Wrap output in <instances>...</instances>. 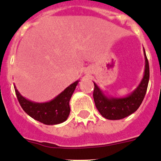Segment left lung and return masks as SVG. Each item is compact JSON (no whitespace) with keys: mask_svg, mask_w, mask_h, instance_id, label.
<instances>
[{"mask_svg":"<svg viewBox=\"0 0 161 161\" xmlns=\"http://www.w3.org/2000/svg\"><path fill=\"white\" fill-rule=\"evenodd\" d=\"M145 70L142 80L131 94L125 97H108L94 84V100L96 108L102 116L108 120H120L135 112L142 103L149 82V64L143 48Z\"/></svg>","mask_w":161,"mask_h":161,"instance_id":"obj_1","label":"left lung"}]
</instances>
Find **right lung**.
Returning a JSON list of instances; mask_svg holds the SVG:
<instances>
[{"instance_id":"add662e5","label":"right lung","mask_w":161,"mask_h":161,"mask_svg":"<svg viewBox=\"0 0 161 161\" xmlns=\"http://www.w3.org/2000/svg\"><path fill=\"white\" fill-rule=\"evenodd\" d=\"M79 80H76L53 99L46 103H36L22 96L14 86L15 94L23 111L41 123L53 125L61 124L67 120L70 114L69 102Z\"/></svg>"}]
</instances>
